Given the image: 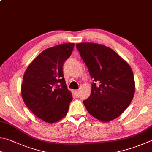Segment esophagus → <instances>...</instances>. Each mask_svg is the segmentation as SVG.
<instances>
[{
  "label": "esophagus",
  "mask_w": 152,
  "mask_h": 152,
  "mask_svg": "<svg viewBox=\"0 0 152 152\" xmlns=\"http://www.w3.org/2000/svg\"><path fill=\"white\" fill-rule=\"evenodd\" d=\"M79 92H80V91H79V90H75V91H74V93H75V94H76L77 96H79Z\"/></svg>",
  "instance_id": "1"
}]
</instances>
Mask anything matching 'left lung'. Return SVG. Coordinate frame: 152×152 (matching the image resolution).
I'll return each mask as SVG.
<instances>
[{
	"mask_svg": "<svg viewBox=\"0 0 152 152\" xmlns=\"http://www.w3.org/2000/svg\"><path fill=\"white\" fill-rule=\"evenodd\" d=\"M76 47L94 81L84 105L99 121H113L133 99L136 87L132 68L118 53L102 44L83 42Z\"/></svg>",
	"mask_w": 152,
	"mask_h": 152,
	"instance_id": "left-lung-1",
	"label": "left lung"
}]
</instances>
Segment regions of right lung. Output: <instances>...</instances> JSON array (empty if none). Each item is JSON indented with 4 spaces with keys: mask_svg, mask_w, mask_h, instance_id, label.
Wrapping results in <instances>:
<instances>
[{
    "mask_svg": "<svg viewBox=\"0 0 152 152\" xmlns=\"http://www.w3.org/2000/svg\"><path fill=\"white\" fill-rule=\"evenodd\" d=\"M74 45V43H65L44 50L31 62L23 76V101L45 122H56L66 116L73 99L62 67Z\"/></svg>",
    "mask_w": 152,
    "mask_h": 152,
    "instance_id": "add662e5",
    "label": "right lung"
}]
</instances>
